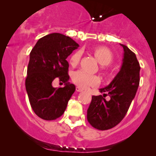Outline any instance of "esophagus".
<instances>
[{
	"instance_id": "1",
	"label": "esophagus",
	"mask_w": 156,
	"mask_h": 156,
	"mask_svg": "<svg viewBox=\"0 0 156 156\" xmlns=\"http://www.w3.org/2000/svg\"><path fill=\"white\" fill-rule=\"evenodd\" d=\"M76 91L77 92H82V91H83V89H80L79 87H76Z\"/></svg>"
}]
</instances>
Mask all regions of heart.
Wrapping results in <instances>:
<instances>
[{"label":"heart","instance_id":"1","mask_svg":"<svg viewBox=\"0 0 156 156\" xmlns=\"http://www.w3.org/2000/svg\"><path fill=\"white\" fill-rule=\"evenodd\" d=\"M93 52L96 59L101 65H108L112 62L113 55L108 48L101 47V46L97 47L93 50ZM80 57H81V51H78L75 52L69 58V63L73 66L77 65L79 63ZM72 79L76 85L84 89L91 86L97 85L100 81L98 77L89 74L84 72L83 70H78L75 72L73 75Z\"/></svg>","mask_w":156,"mask_h":156}]
</instances>
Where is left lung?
Here are the masks:
<instances>
[{
  "label": "left lung",
  "mask_w": 156,
  "mask_h": 156,
  "mask_svg": "<svg viewBox=\"0 0 156 156\" xmlns=\"http://www.w3.org/2000/svg\"><path fill=\"white\" fill-rule=\"evenodd\" d=\"M120 45L124 50L120 70L107 87L100 89L103 96L108 94L110 99L93 95L87 110L89 124L101 130L111 129L122 120L139 85L140 65L136 54L125 44Z\"/></svg>",
  "instance_id": "obj_1"
}]
</instances>
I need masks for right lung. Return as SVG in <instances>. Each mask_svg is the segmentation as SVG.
<instances>
[{
  "label": "right lung",
  "instance_id": "obj_1",
  "mask_svg": "<svg viewBox=\"0 0 156 156\" xmlns=\"http://www.w3.org/2000/svg\"><path fill=\"white\" fill-rule=\"evenodd\" d=\"M78 47L70 37L53 33L39 39L30 53L26 92L34 112L44 120L61 117L76 90L74 84L68 82L69 64L66 59ZM56 77L66 84L64 87H52Z\"/></svg>",
  "mask_w": 156,
  "mask_h": 156
}]
</instances>
